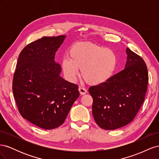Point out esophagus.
<instances>
[{
    "label": "esophagus",
    "instance_id": "obj_1",
    "mask_svg": "<svg viewBox=\"0 0 159 159\" xmlns=\"http://www.w3.org/2000/svg\"><path fill=\"white\" fill-rule=\"evenodd\" d=\"M78 89L81 95H85L86 93H87V90H86V89H85L83 87H81V86H80Z\"/></svg>",
    "mask_w": 159,
    "mask_h": 159
}]
</instances>
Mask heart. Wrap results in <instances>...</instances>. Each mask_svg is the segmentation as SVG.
I'll use <instances>...</instances> for the list:
<instances>
[{
  "label": "heart",
  "mask_w": 159,
  "mask_h": 159,
  "mask_svg": "<svg viewBox=\"0 0 159 159\" xmlns=\"http://www.w3.org/2000/svg\"><path fill=\"white\" fill-rule=\"evenodd\" d=\"M70 57L61 61L66 78L75 82L80 75L91 85H102L111 78L116 69L117 58L115 52L91 43H77L69 52Z\"/></svg>",
  "instance_id": "obj_1"
}]
</instances>
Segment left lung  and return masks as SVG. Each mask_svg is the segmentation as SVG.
<instances>
[{"mask_svg":"<svg viewBox=\"0 0 159 159\" xmlns=\"http://www.w3.org/2000/svg\"><path fill=\"white\" fill-rule=\"evenodd\" d=\"M126 53L123 70L107 82L89 89L93 100V118L105 130H115L131 123L145 99L148 80L147 65L129 48Z\"/></svg>","mask_w":159,"mask_h":159,"instance_id":"left-lung-1","label":"left lung"}]
</instances>
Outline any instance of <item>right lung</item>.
Returning a JSON list of instances; mask_svg holds the SVG:
<instances>
[{
    "label": "right lung",
    "instance_id": "right-lung-1",
    "mask_svg": "<svg viewBox=\"0 0 159 159\" xmlns=\"http://www.w3.org/2000/svg\"><path fill=\"white\" fill-rule=\"evenodd\" d=\"M66 36L43 37L27 45L19 55L12 91L19 112L44 129L64 123L80 93L78 85L60 76L55 54Z\"/></svg>",
    "mask_w": 159,
    "mask_h": 159
}]
</instances>
